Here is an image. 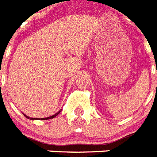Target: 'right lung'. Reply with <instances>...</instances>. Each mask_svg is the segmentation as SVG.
<instances>
[{"instance_id": "add662e5", "label": "right lung", "mask_w": 157, "mask_h": 157, "mask_svg": "<svg viewBox=\"0 0 157 157\" xmlns=\"http://www.w3.org/2000/svg\"><path fill=\"white\" fill-rule=\"evenodd\" d=\"M60 111H61V110H60ZM60 111H59V112H58L57 113H56V114L53 115V116H49V117H47V118H42V119H40V120H50V119H53L54 117H56V116H57L58 114H59V112H60ZM23 116H24L26 118H27V119H30V120H36V118H30V117H29V116H26V115H25V114H23Z\"/></svg>"}]
</instances>
